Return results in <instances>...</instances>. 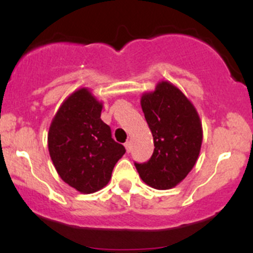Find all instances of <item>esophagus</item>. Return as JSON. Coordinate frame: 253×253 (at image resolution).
I'll use <instances>...</instances> for the list:
<instances>
[{"label": "esophagus", "mask_w": 253, "mask_h": 253, "mask_svg": "<svg viewBox=\"0 0 253 253\" xmlns=\"http://www.w3.org/2000/svg\"><path fill=\"white\" fill-rule=\"evenodd\" d=\"M125 148H126L127 153H129V152H131V148H132V144H131V142H129V141H127L126 143H125Z\"/></svg>", "instance_id": "1"}]
</instances>
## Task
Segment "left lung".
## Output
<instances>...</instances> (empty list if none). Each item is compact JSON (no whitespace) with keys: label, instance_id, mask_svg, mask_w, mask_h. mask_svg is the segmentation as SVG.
Instances as JSON below:
<instances>
[{"label":"left lung","instance_id":"8db88e82","mask_svg":"<svg viewBox=\"0 0 253 253\" xmlns=\"http://www.w3.org/2000/svg\"><path fill=\"white\" fill-rule=\"evenodd\" d=\"M142 110L154 141L147 163H134L139 176L157 190L175 187L195 167L202 145V124L195 106L170 82L144 93Z\"/></svg>","mask_w":253,"mask_h":253}]
</instances>
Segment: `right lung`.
<instances>
[{"label":"right lung","instance_id":"right-lung-1","mask_svg":"<svg viewBox=\"0 0 253 253\" xmlns=\"http://www.w3.org/2000/svg\"><path fill=\"white\" fill-rule=\"evenodd\" d=\"M101 109L88 89H78L63 101L48 129V153L56 171L81 193L108 185L115 164L126 153L101 121Z\"/></svg>","mask_w":253,"mask_h":253}]
</instances>
